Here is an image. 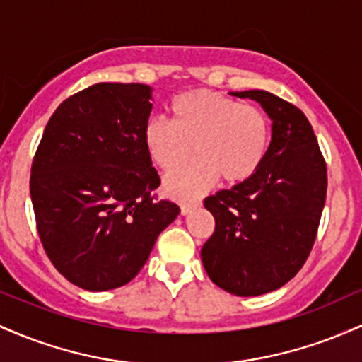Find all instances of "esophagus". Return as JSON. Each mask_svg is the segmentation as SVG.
Here are the masks:
<instances>
[{
    "mask_svg": "<svg viewBox=\"0 0 362 362\" xmlns=\"http://www.w3.org/2000/svg\"><path fill=\"white\" fill-rule=\"evenodd\" d=\"M198 203L200 202H181V214L182 215H186V214H189L192 212V209H194V206L198 205Z\"/></svg>",
    "mask_w": 362,
    "mask_h": 362,
    "instance_id": "esophagus-1",
    "label": "esophagus"
}]
</instances>
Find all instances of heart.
<instances>
[{
    "label": "heart",
    "instance_id": "b5f03b06",
    "mask_svg": "<svg viewBox=\"0 0 362 362\" xmlns=\"http://www.w3.org/2000/svg\"><path fill=\"white\" fill-rule=\"evenodd\" d=\"M173 121L153 117L144 129L145 147L164 173L189 168L168 180L176 198H193L221 177L239 185L253 177L270 148V121L253 104H239L224 93L189 90L170 104Z\"/></svg>",
    "mask_w": 362,
    "mask_h": 362
}]
</instances>
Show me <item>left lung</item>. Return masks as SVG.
Returning a JSON list of instances; mask_svg holds the SVG:
<instances>
[{"label": "left lung", "instance_id": "left-lung-1", "mask_svg": "<svg viewBox=\"0 0 362 362\" xmlns=\"http://www.w3.org/2000/svg\"><path fill=\"white\" fill-rule=\"evenodd\" d=\"M233 95L262 104L272 141L253 177L203 200L215 229L202 262L215 286L250 298L282 287L306 263L327 198V164L301 109L267 90Z\"/></svg>", "mask_w": 362, "mask_h": 362}]
</instances>
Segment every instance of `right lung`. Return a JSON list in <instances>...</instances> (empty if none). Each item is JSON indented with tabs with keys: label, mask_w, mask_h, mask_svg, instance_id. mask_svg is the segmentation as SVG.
Here are the masks:
<instances>
[{
	"label": "right lung",
	"mask_w": 362,
	"mask_h": 362,
	"mask_svg": "<svg viewBox=\"0 0 362 362\" xmlns=\"http://www.w3.org/2000/svg\"><path fill=\"white\" fill-rule=\"evenodd\" d=\"M152 88L97 83L47 121L30 174L35 224L54 269L85 291L135 279L180 214L152 193L159 174L145 147Z\"/></svg>",
	"instance_id": "add662e5"
}]
</instances>
